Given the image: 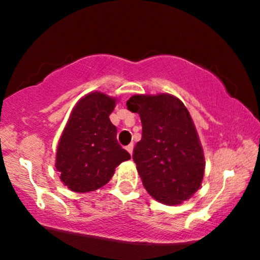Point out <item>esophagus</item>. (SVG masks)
<instances>
[{
  "label": "esophagus",
  "instance_id": "esophagus-1",
  "mask_svg": "<svg viewBox=\"0 0 260 260\" xmlns=\"http://www.w3.org/2000/svg\"><path fill=\"white\" fill-rule=\"evenodd\" d=\"M126 149H127V151H128V153H129L131 155H132V153H133V144H129V145H127Z\"/></svg>",
  "mask_w": 260,
  "mask_h": 260
}]
</instances>
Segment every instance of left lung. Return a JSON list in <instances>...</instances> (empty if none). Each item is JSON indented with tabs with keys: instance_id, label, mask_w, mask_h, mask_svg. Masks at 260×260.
Listing matches in <instances>:
<instances>
[{
	"instance_id": "8db88e82",
	"label": "left lung",
	"mask_w": 260,
	"mask_h": 260,
	"mask_svg": "<svg viewBox=\"0 0 260 260\" xmlns=\"http://www.w3.org/2000/svg\"><path fill=\"white\" fill-rule=\"evenodd\" d=\"M127 109L142 121L133 160L143 186L157 202L181 204L204 176V154L194 123L180 99L170 94L133 95Z\"/></svg>"
}]
</instances>
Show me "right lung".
I'll return each instance as SVG.
<instances>
[{"instance_id":"right-lung-1","label":"right lung","mask_w":260,"mask_h":260,"mask_svg":"<svg viewBox=\"0 0 260 260\" xmlns=\"http://www.w3.org/2000/svg\"><path fill=\"white\" fill-rule=\"evenodd\" d=\"M116 100L94 91L79 100L59 139L56 169L71 190L86 193L105 186L115 169L131 159L118 144L117 128L109 116Z\"/></svg>"}]
</instances>
